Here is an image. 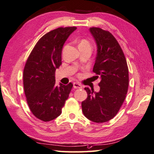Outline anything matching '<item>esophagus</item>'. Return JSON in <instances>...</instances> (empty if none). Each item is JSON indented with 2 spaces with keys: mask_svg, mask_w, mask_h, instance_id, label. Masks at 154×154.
<instances>
[{
  "mask_svg": "<svg viewBox=\"0 0 154 154\" xmlns=\"http://www.w3.org/2000/svg\"><path fill=\"white\" fill-rule=\"evenodd\" d=\"M73 85H74V88H82V86L81 85L80 83H78V82H74L73 84Z\"/></svg>",
  "mask_w": 154,
  "mask_h": 154,
  "instance_id": "obj_1",
  "label": "esophagus"
}]
</instances>
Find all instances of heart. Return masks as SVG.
Listing matches in <instances>:
<instances>
[{
    "label": "heart",
    "mask_w": 154,
    "mask_h": 154,
    "mask_svg": "<svg viewBox=\"0 0 154 154\" xmlns=\"http://www.w3.org/2000/svg\"><path fill=\"white\" fill-rule=\"evenodd\" d=\"M80 44H90L89 43V42L87 41V40H86V39H82V41L80 42Z\"/></svg>",
    "instance_id": "b5f03b06"
}]
</instances>
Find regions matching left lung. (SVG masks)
Listing matches in <instances>:
<instances>
[{
    "label": "left lung",
    "mask_w": 154,
    "mask_h": 154,
    "mask_svg": "<svg viewBox=\"0 0 154 154\" xmlns=\"http://www.w3.org/2000/svg\"><path fill=\"white\" fill-rule=\"evenodd\" d=\"M90 31L97 45L93 68L100 78V91L85 88L88 97L82 101L83 114L94 123L107 122L115 117L125 99L129 86V69L119 43L108 31L91 27Z\"/></svg>",
    "instance_id": "obj_1"
}]
</instances>
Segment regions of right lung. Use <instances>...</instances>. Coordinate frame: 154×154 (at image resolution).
I'll return each mask as SVG.
<instances>
[{"mask_svg": "<svg viewBox=\"0 0 154 154\" xmlns=\"http://www.w3.org/2000/svg\"><path fill=\"white\" fill-rule=\"evenodd\" d=\"M76 27H59L42 37L34 46L23 70L26 100L33 115L45 121L62 113L73 85H56L55 72L62 64L63 45Z\"/></svg>", "mask_w": 154, "mask_h": 154, "instance_id": "right-lung-1", "label": "right lung"}]
</instances>
